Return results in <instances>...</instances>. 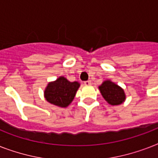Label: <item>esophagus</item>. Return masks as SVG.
<instances>
[{"instance_id": "1", "label": "esophagus", "mask_w": 158, "mask_h": 158, "mask_svg": "<svg viewBox=\"0 0 158 158\" xmlns=\"http://www.w3.org/2000/svg\"><path fill=\"white\" fill-rule=\"evenodd\" d=\"M84 85H90L92 84L91 80H87V81H84Z\"/></svg>"}]
</instances>
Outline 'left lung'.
Here are the masks:
<instances>
[{"mask_svg": "<svg viewBox=\"0 0 158 158\" xmlns=\"http://www.w3.org/2000/svg\"><path fill=\"white\" fill-rule=\"evenodd\" d=\"M99 89L106 101L110 105H120L125 101V95L120 87L110 80L103 82Z\"/></svg>", "mask_w": 158, "mask_h": 158, "instance_id": "1", "label": "left lung"}]
</instances>
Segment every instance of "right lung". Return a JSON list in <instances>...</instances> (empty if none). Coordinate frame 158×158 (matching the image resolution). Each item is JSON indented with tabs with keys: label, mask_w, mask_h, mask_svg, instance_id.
<instances>
[{
	"label": "right lung",
	"mask_w": 158,
	"mask_h": 158,
	"mask_svg": "<svg viewBox=\"0 0 158 158\" xmlns=\"http://www.w3.org/2000/svg\"><path fill=\"white\" fill-rule=\"evenodd\" d=\"M79 87L78 82H69L61 76L48 84L44 94L48 102L60 107H66L73 101Z\"/></svg>",
	"instance_id": "add662e5"
}]
</instances>
